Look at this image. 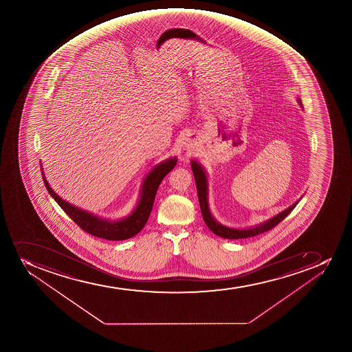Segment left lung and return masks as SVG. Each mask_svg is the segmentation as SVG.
Here are the masks:
<instances>
[{
  "instance_id": "left-lung-1",
  "label": "left lung",
  "mask_w": 352,
  "mask_h": 352,
  "mask_svg": "<svg viewBox=\"0 0 352 352\" xmlns=\"http://www.w3.org/2000/svg\"><path fill=\"white\" fill-rule=\"evenodd\" d=\"M300 101V100H298ZM192 170L194 173V178L196 182V188H197V195H199V206H201V211H202L203 219L206 226L209 227L210 230H212L213 233L218 235V236L227 239V240H239V239H248V237L257 236L259 234L265 233L274 228L278 223H281L282 220L285 219V217L288 216L289 213L292 212L294 208L297 206L296 203H294L290 208L282 211L280 214L275 216L274 218L268 220L266 223H261L259 226H256L254 228H249V230H234V228H228V227L223 226L219 223H217L216 220L213 219V217L210 213L209 206H208V199H206V189H208V184H206V177L202 167L199 166V164L192 160Z\"/></svg>"
}]
</instances>
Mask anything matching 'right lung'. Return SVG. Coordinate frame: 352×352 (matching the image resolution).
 <instances>
[{"mask_svg":"<svg viewBox=\"0 0 352 352\" xmlns=\"http://www.w3.org/2000/svg\"><path fill=\"white\" fill-rule=\"evenodd\" d=\"M177 164V158L166 160L164 163L160 164L158 166L155 167L146 177L143 182L142 192H141V199L139 204L134 210V212L131 216L120 221H107V220L98 219L95 216H91L89 213L82 210L77 209L74 206L65 202L64 199H60V196L55 194V192L49 187L48 182L45 180V174L42 173V178L45 182V188L49 194L52 195V199L58 203V206L63 209L64 212L80 227L81 230H85L86 233L91 234L96 237H101L105 240L122 241L127 240L129 237L134 236L136 234L141 232L148 218L150 212L153 210V201L156 196L157 189L160 187V182L164 177L166 175L170 170H173V167Z\"/></svg>","mask_w":352,"mask_h":352,"instance_id":"1","label":"right lung"}]
</instances>
